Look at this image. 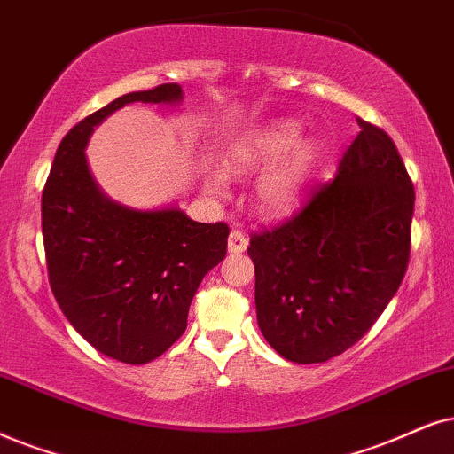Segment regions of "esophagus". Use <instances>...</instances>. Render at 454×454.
<instances>
[{
	"label": "esophagus",
	"instance_id": "1",
	"mask_svg": "<svg viewBox=\"0 0 454 454\" xmlns=\"http://www.w3.org/2000/svg\"><path fill=\"white\" fill-rule=\"evenodd\" d=\"M245 249H247V237L234 228V231L228 234V254L239 255V254H243Z\"/></svg>",
	"mask_w": 454,
	"mask_h": 454
}]
</instances>
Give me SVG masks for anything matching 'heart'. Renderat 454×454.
<instances>
[{"label":"heart","mask_w":454,"mask_h":454,"mask_svg":"<svg viewBox=\"0 0 454 454\" xmlns=\"http://www.w3.org/2000/svg\"><path fill=\"white\" fill-rule=\"evenodd\" d=\"M317 153V140L301 137L300 123L277 119L234 140L222 153L220 163L234 177L251 176L266 167L254 184V207L263 217H283L300 205ZM203 184L211 197H226L220 176L207 174Z\"/></svg>","instance_id":"obj_1"}]
</instances>
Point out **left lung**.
Segmentation results:
<instances>
[{
  "label": "left lung",
  "mask_w": 454,
  "mask_h": 454,
  "mask_svg": "<svg viewBox=\"0 0 454 454\" xmlns=\"http://www.w3.org/2000/svg\"><path fill=\"white\" fill-rule=\"evenodd\" d=\"M333 182L251 237L262 335L285 360L326 363L375 325L403 283L415 191L386 131L358 121Z\"/></svg>",
  "instance_id": "1"
}]
</instances>
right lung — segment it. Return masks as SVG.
<instances>
[{"mask_svg": "<svg viewBox=\"0 0 454 454\" xmlns=\"http://www.w3.org/2000/svg\"><path fill=\"white\" fill-rule=\"evenodd\" d=\"M177 83L119 96L62 137L42 197L50 286L73 329L100 354L146 364L186 331L200 280L226 255V223H200L177 205L136 209L90 171L94 128L131 102L177 106Z\"/></svg>", "mask_w": 454, "mask_h": 454, "instance_id": "obj_1", "label": "right lung"}]
</instances>
